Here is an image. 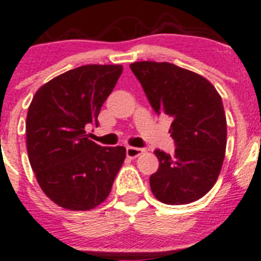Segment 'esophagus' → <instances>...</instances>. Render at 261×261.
<instances>
[{
    "mask_svg": "<svg viewBox=\"0 0 261 261\" xmlns=\"http://www.w3.org/2000/svg\"><path fill=\"white\" fill-rule=\"evenodd\" d=\"M143 152H144V149H143V148H136V147L126 148V154H127V157H130V159H135V157L140 156Z\"/></svg>",
    "mask_w": 261,
    "mask_h": 261,
    "instance_id": "34e87169",
    "label": "esophagus"
}]
</instances>
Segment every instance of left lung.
<instances>
[{"label":"left lung","instance_id":"1","mask_svg":"<svg viewBox=\"0 0 261 261\" xmlns=\"http://www.w3.org/2000/svg\"><path fill=\"white\" fill-rule=\"evenodd\" d=\"M130 69L159 114L173 119L174 154L156 153L159 170L149 185L154 198L170 205L203 198L215 186L226 151V117L220 93L210 81L169 62L140 61Z\"/></svg>","mask_w":261,"mask_h":261}]
</instances>
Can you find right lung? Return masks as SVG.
<instances>
[{"mask_svg":"<svg viewBox=\"0 0 261 261\" xmlns=\"http://www.w3.org/2000/svg\"><path fill=\"white\" fill-rule=\"evenodd\" d=\"M121 65H86L43 84L25 119L28 160L44 194L70 211H90L109 196L125 147H100L87 128L98 125Z\"/></svg>","mask_w":261,"mask_h":261,"instance_id":"add662e5","label":"right lung"}]
</instances>
